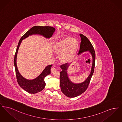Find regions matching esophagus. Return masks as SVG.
Instances as JSON below:
<instances>
[{
  "label": "esophagus",
  "mask_w": 122,
  "mask_h": 122,
  "mask_svg": "<svg viewBox=\"0 0 122 122\" xmlns=\"http://www.w3.org/2000/svg\"><path fill=\"white\" fill-rule=\"evenodd\" d=\"M57 70V69L54 67H52V68L51 69V72L52 73H54V72H55Z\"/></svg>",
  "instance_id": "1"
}]
</instances>
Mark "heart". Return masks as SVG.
Masks as SVG:
<instances>
[{
	"label": "heart",
	"instance_id": "1",
	"mask_svg": "<svg viewBox=\"0 0 122 122\" xmlns=\"http://www.w3.org/2000/svg\"><path fill=\"white\" fill-rule=\"evenodd\" d=\"M78 43L76 39L71 37L65 38L59 41L54 48L56 52H61L60 58L62 60H67L76 52Z\"/></svg>",
	"mask_w": 122,
	"mask_h": 122
}]
</instances>
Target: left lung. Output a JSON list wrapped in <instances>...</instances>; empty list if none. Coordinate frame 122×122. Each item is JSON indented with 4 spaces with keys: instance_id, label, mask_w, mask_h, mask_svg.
I'll list each match as a JSON object with an SVG mask.
<instances>
[{
    "instance_id": "1",
    "label": "left lung",
    "mask_w": 122,
    "mask_h": 122,
    "mask_svg": "<svg viewBox=\"0 0 122 122\" xmlns=\"http://www.w3.org/2000/svg\"><path fill=\"white\" fill-rule=\"evenodd\" d=\"M80 35L81 41L78 55L82 52L87 51H89L92 55L93 63L90 75L85 81L80 84L73 83L69 80L67 73L69 64H63L60 66L62 69V71L60 73V86L61 90L62 92L69 97H75L81 95L86 91L93 75L95 68L96 54L94 48L90 41L86 36L81 34Z\"/></svg>"
}]
</instances>
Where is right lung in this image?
Segmentation results:
<instances>
[{
	"mask_svg": "<svg viewBox=\"0 0 122 122\" xmlns=\"http://www.w3.org/2000/svg\"><path fill=\"white\" fill-rule=\"evenodd\" d=\"M55 30V29L51 26H35L27 31L21 37L19 41L14 60L16 77L20 86L28 93L35 94L41 92L44 88L46 85L44 82V78L51 73L50 70L52 65H49L47 66L41 74L34 80H29L25 79L19 72L16 65V57L19 46L22 40L29 36L30 35L39 34L42 35L46 38H50L52 36Z\"/></svg>",
	"mask_w": 122,
	"mask_h": 122,
	"instance_id": "1",
	"label": "right lung"
}]
</instances>
